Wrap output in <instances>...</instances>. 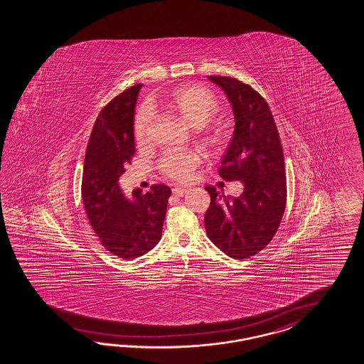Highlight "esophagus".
<instances>
[{"instance_id":"34e87169","label":"esophagus","mask_w":364,"mask_h":364,"mask_svg":"<svg viewBox=\"0 0 364 364\" xmlns=\"http://www.w3.org/2000/svg\"><path fill=\"white\" fill-rule=\"evenodd\" d=\"M172 192H173V195H176V196H183V195H186L188 192L187 187H181V186H177V187L173 188L172 189Z\"/></svg>"}]
</instances>
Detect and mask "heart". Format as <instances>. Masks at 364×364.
Wrapping results in <instances>:
<instances>
[{"label": "heart", "mask_w": 364, "mask_h": 364, "mask_svg": "<svg viewBox=\"0 0 364 364\" xmlns=\"http://www.w3.org/2000/svg\"><path fill=\"white\" fill-rule=\"evenodd\" d=\"M166 106L188 126L195 128L204 126L217 111L216 99L205 90L198 87H178L173 90L166 100ZM151 117L152 111L147 105L139 109L135 119V136L139 143L146 141ZM205 141L207 144L213 146L216 144V138L213 135H208ZM197 163L198 156L195 152L172 151L161 159L160 167L168 176L186 178L191 171L196 167Z\"/></svg>", "instance_id": "b5f03b06"}]
</instances>
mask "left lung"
Masks as SVG:
<instances>
[{
    "label": "left lung",
    "mask_w": 364,
    "mask_h": 364,
    "mask_svg": "<svg viewBox=\"0 0 364 364\" xmlns=\"http://www.w3.org/2000/svg\"><path fill=\"white\" fill-rule=\"evenodd\" d=\"M208 79L224 91L235 117L218 173L244 183V192L230 197L205 187L210 195L205 230L226 256L244 259L261 252L281 224L286 205L284 152L272 111L256 90L230 77Z\"/></svg>",
    "instance_id": "1"
}]
</instances>
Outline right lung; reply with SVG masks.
Masks as SVG:
<instances>
[{
  "label": "right lung",
  "mask_w": 364,
  "mask_h": 364,
  "mask_svg": "<svg viewBox=\"0 0 364 364\" xmlns=\"http://www.w3.org/2000/svg\"><path fill=\"white\" fill-rule=\"evenodd\" d=\"M141 85L119 94L100 111L86 148L82 198L90 224L109 253L132 259L157 245L171 189L156 184L126 196L119 186L135 154L134 117Z\"/></svg>",
  "instance_id": "right-lung-1"
}]
</instances>
